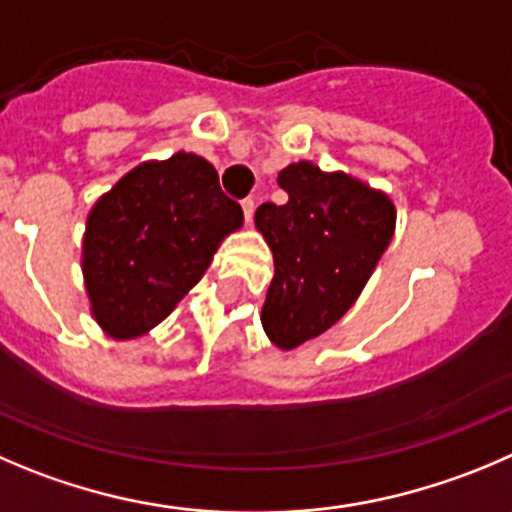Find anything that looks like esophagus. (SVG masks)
<instances>
[{
    "label": "esophagus",
    "instance_id": "34e87169",
    "mask_svg": "<svg viewBox=\"0 0 512 512\" xmlns=\"http://www.w3.org/2000/svg\"><path fill=\"white\" fill-rule=\"evenodd\" d=\"M241 208H243V218H246V223H248V221H251L253 208H256V203H253V198H243Z\"/></svg>",
    "mask_w": 512,
    "mask_h": 512
}]
</instances>
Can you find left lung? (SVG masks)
<instances>
[{
  "instance_id": "obj_1",
  "label": "left lung",
  "mask_w": 512,
  "mask_h": 512,
  "mask_svg": "<svg viewBox=\"0 0 512 512\" xmlns=\"http://www.w3.org/2000/svg\"><path fill=\"white\" fill-rule=\"evenodd\" d=\"M284 206L261 203L253 221L274 253L261 324L279 349H294L337 324L372 276L394 233V203L344 173L309 160L286 165Z\"/></svg>"
}]
</instances>
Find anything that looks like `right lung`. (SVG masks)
Segmentation results:
<instances>
[{"label": "right lung", "mask_w": 512, "mask_h": 512, "mask_svg": "<svg viewBox=\"0 0 512 512\" xmlns=\"http://www.w3.org/2000/svg\"><path fill=\"white\" fill-rule=\"evenodd\" d=\"M243 211L193 153L138 165L95 203L82 241L92 316L115 339L150 332L201 281Z\"/></svg>", "instance_id": "add662e5"}]
</instances>
